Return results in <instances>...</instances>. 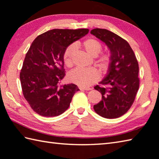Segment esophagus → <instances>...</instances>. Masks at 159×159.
<instances>
[{
    "label": "esophagus",
    "mask_w": 159,
    "mask_h": 159,
    "mask_svg": "<svg viewBox=\"0 0 159 159\" xmlns=\"http://www.w3.org/2000/svg\"><path fill=\"white\" fill-rule=\"evenodd\" d=\"M79 89H80V90H86V91H88V90H90L91 88H82V87H80L79 88Z\"/></svg>",
    "instance_id": "obj_1"
}]
</instances>
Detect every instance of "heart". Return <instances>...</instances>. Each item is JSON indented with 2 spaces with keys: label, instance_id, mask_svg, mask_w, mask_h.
Instances as JSON below:
<instances>
[{
  "label": "heart",
  "instance_id": "obj_1",
  "mask_svg": "<svg viewBox=\"0 0 159 159\" xmlns=\"http://www.w3.org/2000/svg\"><path fill=\"white\" fill-rule=\"evenodd\" d=\"M85 51L91 56H97L102 49V44L94 39H88L83 43ZM76 51V46L71 44L66 48L64 53V62L67 67H71L73 57ZM110 57L108 55H102L97 63L102 70H106L109 64ZM99 79V73L95 68H76L68 75V79L72 83L80 87L86 88L91 85Z\"/></svg>",
  "mask_w": 159,
  "mask_h": 159
}]
</instances>
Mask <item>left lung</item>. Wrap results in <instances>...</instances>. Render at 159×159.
Here are the masks:
<instances>
[{
	"mask_svg": "<svg viewBox=\"0 0 159 159\" xmlns=\"http://www.w3.org/2000/svg\"><path fill=\"white\" fill-rule=\"evenodd\" d=\"M90 33L107 46L111 53L108 71L94 89L101 92L102 101L94 106L98 115L114 119L131 108L139 88V67L129 43L112 32L95 28Z\"/></svg>",
	"mask_w": 159,
	"mask_h": 159,
	"instance_id": "left-lung-1",
	"label": "left lung"
}]
</instances>
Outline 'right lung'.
Masks as SVG:
<instances>
[{"label": "right lung", "mask_w": 159, "mask_h": 159, "mask_svg": "<svg viewBox=\"0 0 159 159\" xmlns=\"http://www.w3.org/2000/svg\"><path fill=\"white\" fill-rule=\"evenodd\" d=\"M88 29H53L37 37L25 55L20 73L23 94L41 116L55 117L70 107L75 92L73 83L57 85L65 76L66 48L88 33Z\"/></svg>", "instance_id": "add662e5"}]
</instances>
